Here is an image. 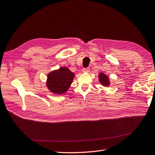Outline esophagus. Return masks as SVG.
I'll return each mask as SVG.
<instances>
[{"label": "esophagus", "mask_w": 155, "mask_h": 155, "mask_svg": "<svg viewBox=\"0 0 155 155\" xmlns=\"http://www.w3.org/2000/svg\"><path fill=\"white\" fill-rule=\"evenodd\" d=\"M82 71H83V73H88L89 71H90V69H88V68H83L82 69Z\"/></svg>", "instance_id": "esophagus-1"}]
</instances>
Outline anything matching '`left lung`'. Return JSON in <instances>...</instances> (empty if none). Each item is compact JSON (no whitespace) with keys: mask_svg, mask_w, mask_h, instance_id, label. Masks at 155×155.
Masks as SVG:
<instances>
[{"mask_svg":"<svg viewBox=\"0 0 155 155\" xmlns=\"http://www.w3.org/2000/svg\"><path fill=\"white\" fill-rule=\"evenodd\" d=\"M98 79H99V82H100V83L103 86L108 87L110 86V81L109 77L104 73L101 72L99 73Z\"/></svg>","mask_w":155,"mask_h":155,"instance_id":"1","label":"left lung"}]
</instances>
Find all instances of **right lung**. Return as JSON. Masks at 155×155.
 Segmentation results:
<instances>
[{
  "instance_id": "obj_1",
  "label": "right lung",
  "mask_w": 155,
  "mask_h": 155,
  "mask_svg": "<svg viewBox=\"0 0 155 155\" xmlns=\"http://www.w3.org/2000/svg\"><path fill=\"white\" fill-rule=\"evenodd\" d=\"M75 74L66 67H61L47 74L46 86L50 92L61 95L67 92L72 84Z\"/></svg>"
}]
</instances>
